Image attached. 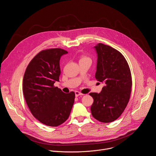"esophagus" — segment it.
<instances>
[{
    "label": "esophagus",
    "instance_id": "34e87169",
    "mask_svg": "<svg viewBox=\"0 0 156 156\" xmlns=\"http://www.w3.org/2000/svg\"><path fill=\"white\" fill-rule=\"evenodd\" d=\"M75 95H76V97H79V95H83V93H82L81 92L79 91H75Z\"/></svg>",
    "mask_w": 156,
    "mask_h": 156
}]
</instances>
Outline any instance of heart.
Masks as SVG:
<instances>
[{
  "label": "heart",
  "instance_id": "heart-1",
  "mask_svg": "<svg viewBox=\"0 0 156 156\" xmlns=\"http://www.w3.org/2000/svg\"><path fill=\"white\" fill-rule=\"evenodd\" d=\"M91 61V59L85 55H81L79 59V63L82 61Z\"/></svg>",
  "mask_w": 156,
  "mask_h": 156
}]
</instances>
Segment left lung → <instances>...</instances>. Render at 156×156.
I'll return each mask as SVG.
<instances>
[{"mask_svg":"<svg viewBox=\"0 0 156 156\" xmlns=\"http://www.w3.org/2000/svg\"><path fill=\"white\" fill-rule=\"evenodd\" d=\"M98 54L95 78L105 82L102 91L90 93L93 117L100 122L115 120L127 106L132 92V79L129 64L116 49L99 43L95 47Z\"/></svg>","mask_w":156,"mask_h":156,"instance_id":"1","label":"left lung"}]
</instances>
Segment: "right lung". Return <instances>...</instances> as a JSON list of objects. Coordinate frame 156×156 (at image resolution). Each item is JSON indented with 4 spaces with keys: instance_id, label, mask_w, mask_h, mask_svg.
I'll return each instance as SVG.
<instances>
[{
    "instance_id": "1",
    "label": "right lung",
    "mask_w": 156,
    "mask_h": 156,
    "mask_svg": "<svg viewBox=\"0 0 156 156\" xmlns=\"http://www.w3.org/2000/svg\"><path fill=\"white\" fill-rule=\"evenodd\" d=\"M68 51L59 48L43 50L30 61L25 71L23 90L26 104L39 122L57 127L69 117L75 93H65L54 86L61 74L59 59Z\"/></svg>"
}]
</instances>
